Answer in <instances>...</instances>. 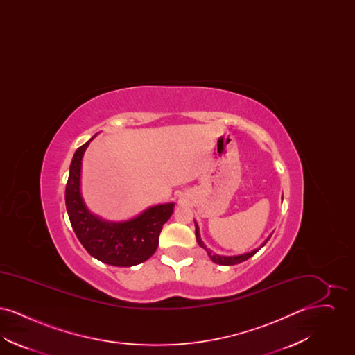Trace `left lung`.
<instances>
[{
  "mask_svg": "<svg viewBox=\"0 0 355 355\" xmlns=\"http://www.w3.org/2000/svg\"><path fill=\"white\" fill-rule=\"evenodd\" d=\"M270 236L262 243V246H265V243L270 239ZM196 238H197V242H198V245L203 248L205 250H206V253L207 255L211 258V261L214 262V263H218V265H225V266H230V265H236V263H241V262H243V261H246V259H249L250 257H253L254 254L257 253L259 249H255L253 252H250V253H245L241 254V255H232V257H225V255H218V254H214L210 249H207L206 248V245L203 243L202 239H201V236H200V227H198V225H197V222H196Z\"/></svg>",
  "mask_w": 355,
  "mask_h": 355,
  "instance_id": "left-lung-1",
  "label": "left lung"
}]
</instances>
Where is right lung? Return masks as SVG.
I'll return each mask as SVG.
<instances>
[{"label":"right lung","instance_id":"1","mask_svg":"<svg viewBox=\"0 0 355 355\" xmlns=\"http://www.w3.org/2000/svg\"><path fill=\"white\" fill-rule=\"evenodd\" d=\"M93 135L80 146L71 159L65 203L71 227L86 252L112 266H135L145 262L155 253L158 236L168 222L174 203L155 205L132 220L109 222L92 214L81 196V165L85 150Z\"/></svg>","mask_w":355,"mask_h":355}]
</instances>
